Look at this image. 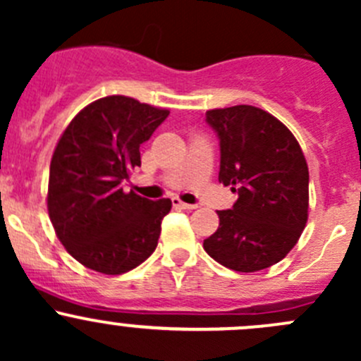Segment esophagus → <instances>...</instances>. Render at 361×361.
Here are the masks:
<instances>
[{
    "mask_svg": "<svg viewBox=\"0 0 361 361\" xmlns=\"http://www.w3.org/2000/svg\"><path fill=\"white\" fill-rule=\"evenodd\" d=\"M173 206L178 207V209H187V211H192L197 207V204H187V202H181L180 199H173Z\"/></svg>",
    "mask_w": 361,
    "mask_h": 361,
    "instance_id": "esophagus-1",
    "label": "esophagus"
}]
</instances>
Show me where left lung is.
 Masks as SVG:
<instances>
[{"label": "left lung", "mask_w": 361, "mask_h": 361, "mask_svg": "<svg viewBox=\"0 0 361 361\" xmlns=\"http://www.w3.org/2000/svg\"><path fill=\"white\" fill-rule=\"evenodd\" d=\"M220 140V183L238 201L216 211L220 227L204 250L224 267L255 272L278 264L297 245L309 207V169L285 123L250 104L206 111Z\"/></svg>", "instance_id": "1"}]
</instances>
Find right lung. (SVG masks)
Listing matches in <instances>:
<instances>
[{
    "mask_svg": "<svg viewBox=\"0 0 361 361\" xmlns=\"http://www.w3.org/2000/svg\"><path fill=\"white\" fill-rule=\"evenodd\" d=\"M169 111L133 97L108 96L69 122L50 162L49 216L73 258L103 274H123L155 248L169 199L123 192L140 147Z\"/></svg>",
    "mask_w": 361,
    "mask_h": 361,
    "instance_id": "obj_1",
    "label": "right lung"
}]
</instances>
